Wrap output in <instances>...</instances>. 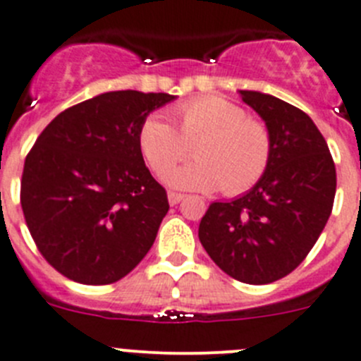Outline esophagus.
Returning a JSON list of instances; mask_svg holds the SVG:
<instances>
[{
  "mask_svg": "<svg viewBox=\"0 0 361 361\" xmlns=\"http://www.w3.org/2000/svg\"><path fill=\"white\" fill-rule=\"evenodd\" d=\"M183 197H185L183 194L174 192V190H171V192H169V203H171V204H178L181 200H183Z\"/></svg>",
  "mask_w": 361,
  "mask_h": 361,
  "instance_id": "34e87169",
  "label": "esophagus"
}]
</instances>
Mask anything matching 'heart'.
Here are the masks:
<instances>
[{"mask_svg":"<svg viewBox=\"0 0 361 361\" xmlns=\"http://www.w3.org/2000/svg\"><path fill=\"white\" fill-rule=\"evenodd\" d=\"M173 115L178 129L160 115L145 116L138 129L142 154L158 176L188 157V145L196 160L169 174L174 187L221 188L226 196H237L264 176L274 151L271 133L239 104L204 95L178 104Z\"/></svg>","mask_w":361,"mask_h":361,"instance_id":"heart-1","label":"heart"}]
</instances>
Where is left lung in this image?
Here are the masks:
<instances>
[{
	"label": "left lung",
	"instance_id": "1",
	"mask_svg": "<svg viewBox=\"0 0 361 361\" xmlns=\"http://www.w3.org/2000/svg\"><path fill=\"white\" fill-rule=\"evenodd\" d=\"M241 97L269 128L271 160L250 192L210 204L197 235L226 275L269 284L291 274L322 233L333 210L336 169L322 133L302 109L266 93Z\"/></svg>",
	"mask_w": 361,
	"mask_h": 361
}]
</instances>
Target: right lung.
I'll return each mask as SVG.
<instances>
[{
  "instance_id": "obj_1",
  "label": "right lung",
  "mask_w": 361,
  "mask_h": 361,
  "mask_svg": "<svg viewBox=\"0 0 361 361\" xmlns=\"http://www.w3.org/2000/svg\"><path fill=\"white\" fill-rule=\"evenodd\" d=\"M169 93L109 92L55 116L27 154L21 209L48 264L70 281L113 284L136 268L169 210L138 129Z\"/></svg>"
}]
</instances>
